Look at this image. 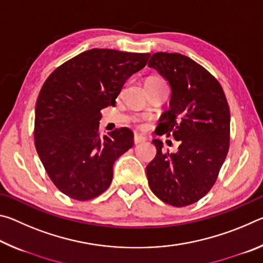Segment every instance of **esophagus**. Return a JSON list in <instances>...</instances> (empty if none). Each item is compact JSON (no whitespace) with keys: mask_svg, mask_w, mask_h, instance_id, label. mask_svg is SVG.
I'll use <instances>...</instances> for the list:
<instances>
[{"mask_svg":"<svg viewBox=\"0 0 263 263\" xmlns=\"http://www.w3.org/2000/svg\"><path fill=\"white\" fill-rule=\"evenodd\" d=\"M133 141H135V144H140V142H144L146 141V138L144 136H140V135H135V138H133Z\"/></svg>","mask_w":263,"mask_h":263,"instance_id":"esophagus-1","label":"esophagus"}]
</instances>
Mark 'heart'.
I'll return each instance as SVG.
<instances>
[{
  "mask_svg": "<svg viewBox=\"0 0 263 263\" xmlns=\"http://www.w3.org/2000/svg\"><path fill=\"white\" fill-rule=\"evenodd\" d=\"M160 81H162V80L161 79H158V78H149V79H147V81H146V82H160ZM139 127L140 128H144V125H142V124H140Z\"/></svg>",
  "mask_w": 263,
  "mask_h": 263,
  "instance_id": "obj_1",
  "label": "heart"
}]
</instances>
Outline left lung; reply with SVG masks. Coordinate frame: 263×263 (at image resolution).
<instances>
[{
	"label": "left lung",
	"mask_w": 263,
	"mask_h": 263,
	"mask_svg": "<svg viewBox=\"0 0 263 263\" xmlns=\"http://www.w3.org/2000/svg\"><path fill=\"white\" fill-rule=\"evenodd\" d=\"M148 67L167 80L169 109L158 125L179 141L175 153L164 152L154 139L157 155L146 167L149 188L162 202L186 206L204 197L215 184L230 146V109L220 83L193 59L158 52Z\"/></svg>",
	"instance_id": "obj_1"
}]
</instances>
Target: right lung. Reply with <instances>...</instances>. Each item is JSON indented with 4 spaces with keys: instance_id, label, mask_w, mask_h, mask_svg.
Segmentation results:
<instances>
[{
    "instance_id": "obj_1",
    "label": "right lung",
    "mask_w": 263,
    "mask_h": 263,
    "mask_svg": "<svg viewBox=\"0 0 263 263\" xmlns=\"http://www.w3.org/2000/svg\"><path fill=\"white\" fill-rule=\"evenodd\" d=\"M149 53L92 48L59 66L35 103L34 145L61 193L88 201L109 188L116 160L133 146V132L101 137V110L116 104L126 80L146 66Z\"/></svg>"
}]
</instances>
